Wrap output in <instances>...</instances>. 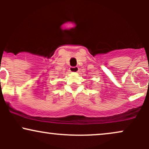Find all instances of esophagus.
Returning a JSON list of instances; mask_svg holds the SVG:
<instances>
[{"mask_svg":"<svg viewBox=\"0 0 149 149\" xmlns=\"http://www.w3.org/2000/svg\"><path fill=\"white\" fill-rule=\"evenodd\" d=\"M78 70H79V69H78V66H74V67H70V69H69V71H71V73H77L78 71Z\"/></svg>","mask_w":149,"mask_h":149,"instance_id":"obj_1","label":"esophagus"}]
</instances>
